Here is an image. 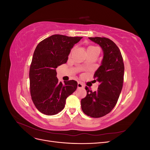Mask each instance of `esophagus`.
I'll return each instance as SVG.
<instances>
[{
	"instance_id": "obj_1",
	"label": "esophagus",
	"mask_w": 150,
	"mask_h": 150,
	"mask_svg": "<svg viewBox=\"0 0 150 150\" xmlns=\"http://www.w3.org/2000/svg\"><path fill=\"white\" fill-rule=\"evenodd\" d=\"M78 88H84V85L83 84H81V83L78 82Z\"/></svg>"
}]
</instances>
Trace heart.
I'll use <instances>...</instances> for the list:
<instances>
[{
	"label": "heart",
	"mask_w": 150,
	"mask_h": 150,
	"mask_svg": "<svg viewBox=\"0 0 150 150\" xmlns=\"http://www.w3.org/2000/svg\"><path fill=\"white\" fill-rule=\"evenodd\" d=\"M91 47H94V46H90V47H89L88 48V49H89V48H91Z\"/></svg>",
	"instance_id": "1"
}]
</instances>
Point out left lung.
<instances>
[{
    "instance_id": "8db88e82",
    "label": "left lung",
    "mask_w": 150,
    "mask_h": 150,
    "mask_svg": "<svg viewBox=\"0 0 150 150\" xmlns=\"http://www.w3.org/2000/svg\"><path fill=\"white\" fill-rule=\"evenodd\" d=\"M100 46L103 52L101 66L94 78L99 83L96 91L86 86V96L81 99L84 114L92 117H100L111 112L117 103L123 84L125 66L120 49L116 44L106 38H89Z\"/></svg>"
}]
</instances>
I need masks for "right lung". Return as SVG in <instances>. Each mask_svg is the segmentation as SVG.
<instances>
[{"instance_id":"1","label":"right lung","mask_w":150,"mask_h":150,"mask_svg":"<svg viewBox=\"0 0 150 150\" xmlns=\"http://www.w3.org/2000/svg\"><path fill=\"white\" fill-rule=\"evenodd\" d=\"M83 37L52 35L36 47L29 70L30 91L35 106L46 115L64 109L66 100L78 86L74 80L58 82L56 69L68 59L71 49Z\"/></svg>"}]
</instances>
